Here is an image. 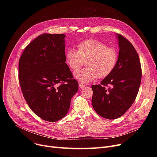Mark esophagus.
I'll return each instance as SVG.
<instances>
[{"mask_svg":"<svg viewBox=\"0 0 157 157\" xmlns=\"http://www.w3.org/2000/svg\"><path fill=\"white\" fill-rule=\"evenodd\" d=\"M86 86V85H85V84H83V83H79V87L80 88H85Z\"/></svg>","mask_w":157,"mask_h":157,"instance_id":"1","label":"esophagus"}]
</instances>
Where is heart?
Segmentation results:
<instances>
[{
	"instance_id": "1",
	"label": "heart",
	"mask_w": 157,
	"mask_h": 157,
	"mask_svg": "<svg viewBox=\"0 0 157 157\" xmlns=\"http://www.w3.org/2000/svg\"><path fill=\"white\" fill-rule=\"evenodd\" d=\"M78 50L69 49L65 53V60L74 72L78 71L83 61L86 68L75 74L82 82L91 81L97 77L105 78L111 74L118 61V52L113 47L94 39L82 41L77 45Z\"/></svg>"
}]
</instances>
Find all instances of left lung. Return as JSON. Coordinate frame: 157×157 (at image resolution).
Returning <instances> with one entry per match:
<instances>
[{
  "mask_svg": "<svg viewBox=\"0 0 157 157\" xmlns=\"http://www.w3.org/2000/svg\"><path fill=\"white\" fill-rule=\"evenodd\" d=\"M117 36L120 51L116 67L100 85L92 86L94 109L101 117L109 120L121 117L132 105L142 76L141 62L135 48L124 36Z\"/></svg>",
  "mask_w": 157,
  "mask_h": 157,
  "instance_id": "left-lung-1",
  "label": "left lung"
}]
</instances>
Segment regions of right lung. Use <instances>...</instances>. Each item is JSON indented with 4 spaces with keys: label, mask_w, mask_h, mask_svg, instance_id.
I'll return each mask as SVG.
<instances>
[{
    "label": "right lung",
    "mask_w": 157,
    "mask_h": 157,
    "mask_svg": "<svg viewBox=\"0 0 157 157\" xmlns=\"http://www.w3.org/2000/svg\"><path fill=\"white\" fill-rule=\"evenodd\" d=\"M65 35L43 34L25 48L18 64L23 97L37 116L55 122L67 113L78 81L65 63Z\"/></svg>",
    "instance_id": "obj_1"
}]
</instances>
